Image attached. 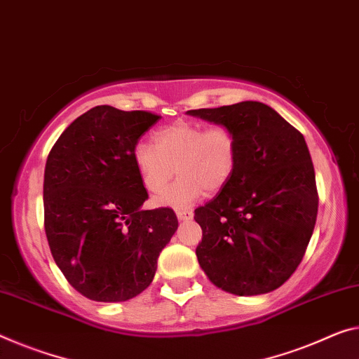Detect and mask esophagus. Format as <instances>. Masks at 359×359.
<instances>
[{
  "mask_svg": "<svg viewBox=\"0 0 359 359\" xmlns=\"http://www.w3.org/2000/svg\"><path fill=\"white\" fill-rule=\"evenodd\" d=\"M176 217H178L180 222H187V219H192V217H194V212L189 210V208H178Z\"/></svg>",
  "mask_w": 359,
  "mask_h": 359,
  "instance_id": "34e87169",
  "label": "esophagus"
}]
</instances>
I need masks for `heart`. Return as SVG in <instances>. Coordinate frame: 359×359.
Wrapping results in <instances>:
<instances>
[{
	"label": "heart",
	"instance_id": "1",
	"mask_svg": "<svg viewBox=\"0 0 359 359\" xmlns=\"http://www.w3.org/2000/svg\"><path fill=\"white\" fill-rule=\"evenodd\" d=\"M154 146L140 142L133 151L135 167L144 189L161 194L173 178H180L157 198L162 207H187L205 192H219L229 184L237 165V137L229 126L205 128L202 123L178 120L157 130Z\"/></svg>",
	"mask_w": 359,
	"mask_h": 359
}]
</instances>
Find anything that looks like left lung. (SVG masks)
<instances>
[{
    "label": "left lung",
    "mask_w": 359,
    "mask_h": 359,
    "mask_svg": "<svg viewBox=\"0 0 359 359\" xmlns=\"http://www.w3.org/2000/svg\"><path fill=\"white\" fill-rule=\"evenodd\" d=\"M187 114L229 126L237 137L234 176L194 212L202 228L198 264L229 294H268L294 274L316 223V178L305 137L257 101Z\"/></svg>",
    "instance_id": "8db88e82"
}]
</instances>
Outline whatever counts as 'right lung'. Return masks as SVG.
Masks as SVG:
<instances>
[{"instance_id": "right-lung-1", "label": "right lung", "mask_w": 359, "mask_h": 359, "mask_svg": "<svg viewBox=\"0 0 359 359\" xmlns=\"http://www.w3.org/2000/svg\"><path fill=\"white\" fill-rule=\"evenodd\" d=\"M158 118L96 106L65 128L48 156L43 203L49 249L72 287L90 300L126 302L146 290L178 229L172 208H141L147 191L133 151Z\"/></svg>"}]
</instances>
